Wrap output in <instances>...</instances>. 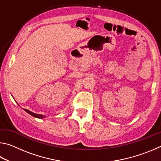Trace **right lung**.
Segmentation results:
<instances>
[{
	"mask_svg": "<svg viewBox=\"0 0 161 161\" xmlns=\"http://www.w3.org/2000/svg\"><path fill=\"white\" fill-rule=\"evenodd\" d=\"M24 110H25L27 113H28L29 114H31V116H32L35 117V118H38V119H43V118H45V116L41 115V114H35V113L32 112V111H29V110H28V109H24Z\"/></svg>",
	"mask_w": 161,
	"mask_h": 161,
	"instance_id": "obj_1",
	"label": "right lung"
}]
</instances>
